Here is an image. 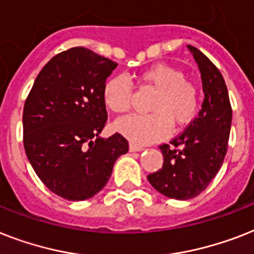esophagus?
<instances>
[{"label":"esophagus","mask_w":254,"mask_h":254,"mask_svg":"<svg viewBox=\"0 0 254 254\" xmlns=\"http://www.w3.org/2000/svg\"><path fill=\"white\" fill-rule=\"evenodd\" d=\"M129 150H130V152L142 151V150H143V146L135 145V143H130V145H129Z\"/></svg>","instance_id":"1"}]
</instances>
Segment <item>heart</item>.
<instances>
[{
  "label": "heart",
  "instance_id": "b5f03b06",
  "mask_svg": "<svg viewBox=\"0 0 254 254\" xmlns=\"http://www.w3.org/2000/svg\"><path fill=\"white\" fill-rule=\"evenodd\" d=\"M139 79L158 88L148 115H130L119 120L116 130L129 141L147 145L166 138L171 131V121L184 127L194 119L198 109V94L184 73L168 64H155L139 73ZM133 87L125 75L108 78L103 87V100L115 113L129 111Z\"/></svg>",
  "mask_w": 254,
  "mask_h": 254
}]
</instances>
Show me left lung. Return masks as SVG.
I'll list each match as a JSON object with an SVG mask.
<instances>
[{"label":"left lung","mask_w":254,"mask_h":254,"mask_svg":"<svg viewBox=\"0 0 254 254\" xmlns=\"http://www.w3.org/2000/svg\"><path fill=\"white\" fill-rule=\"evenodd\" d=\"M201 73L205 99L198 116L180 135L162 145L163 167L147 176L156 190L174 199L203 191L219 172L227 152L232 109L227 86L218 67L201 51L188 45Z\"/></svg>","instance_id":"8db88e82"}]
</instances>
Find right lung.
I'll return each instance as SVG.
<instances>
[{
	"label": "right lung",
	"mask_w": 254,
	"mask_h": 254,
	"mask_svg": "<svg viewBox=\"0 0 254 254\" xmlns=\"http://www.w3.org/2000/svg\"><path fill=\"white\" fill-rule=\"evenodd\" d=\"M116 66L83 47L67 49L41 69L24 103L28 162L49 190L69 201L102 190L129 150L121 134L100 137L107 121L103 87Z\"/></svg>",
	"instance_id": "right-lung-1"
}]
</instances>
